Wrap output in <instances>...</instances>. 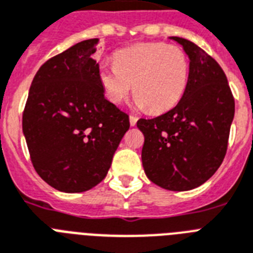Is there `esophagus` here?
Returning <instances> with one entry per match:
<instances>
[{"mask_svg":"<svg viewBox=\"0 0 253 253\" xmlns=\"http://www.w3.org/2000/svg\"><path fill=\"white\" fill-rule=\"evenodd\" d=\"M137 120H138V119H137L136 116H133V115H130V116H129V123H130V125H132V126H134V125L137 124Z\"/></svg>","mask_w":253,"mask_h":253,"instance_id":"esophagus-1","label":"esophagus"}]
</instances>
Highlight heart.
<instances>
[{"label":"heart","mask_w":253,"mask_h":253,"mask_svg":"<svg viewBox=\"0 0 253 253\" xmlns=\"http://www.w3.org/2000/svg\"><path fill=\"white\" fill-rule=\"evenodd\" d=\"M115 64H102L99 81L106 98L119 104L134 84L137 107L159 114L172 108L185 92L189 58L180 46L149 42L117 50Z\"/></svg>","instance_id":"1"}]
</instances>
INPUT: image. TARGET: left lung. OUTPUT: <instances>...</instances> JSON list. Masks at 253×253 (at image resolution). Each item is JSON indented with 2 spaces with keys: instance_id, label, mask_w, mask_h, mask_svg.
Masks as SVG:
<instances>
[{
  "instance_id": "8db88e82",
  "label": "left lung",
  "mask_w": 253,
  "mask_h": 253,
  "mask_svg": "<svg viewBox=\"0 0 253 253\" xmlns=\"http://www.w3.org/2000/svg\"><path fill=\"white\" fill-rule=\"evenodd\" d=\"M189 56V81L180 102L154 119H139L146 176L169 191H189L213 176L229 145L235 100L225 72L189 40L172 36Z\"/></svg>"
}]
</instances>
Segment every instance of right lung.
Returning a JSON list of instances; mask_svg holds the SVG:
<instances>
[{"mask_svg": "<svg viewBox=\"0 0 253 253\" xmlns=\"http://www.w3.org/2000/svg\"><path fill=\"white\" fill-rule=\"evenodd\" d=\"M98 42L84 40L44 62L22 116L34 169L66 193L88 191L106 177L129 129L128 114L104 98Z\"/></svg>", "mask_w": 253, "mask_h": 253, "instance_id": "1", "label": "right lung"}]
</instances>
